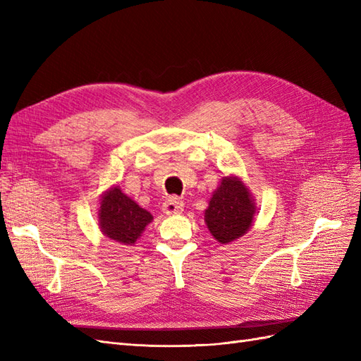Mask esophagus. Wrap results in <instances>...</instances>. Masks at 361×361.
<instances>
[{
    "mask_svg": "<svg viewBox=\"0 0 361 361\" xmlns=\"http://www.w3.org/2000/svg\"><path fill=\"white\" fill-rule=\"evenodd\" d=\"M162 211L167 215L180 214L183 211V202L178 197H170L169 200H166V203L162 204Z\"/></svg>",
    "mask_w": 361,
    "mask_h": 361,
    "instance_id": "34e87169",
    "label": "esophagus"
}]
</instances>
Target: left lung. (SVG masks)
I'll return each instance as SVG.
<instances>
[{"instance_id": "8db88e82", "label": "left lung", "mask_w": 361, "mask_h": 361, "mask_svg": "<svg viewBox=\"0 0 361 361\" xmlns=\"http://www.w3.org/2000/svg\"><path fill=\"white\" fill-rule=\"evenodd\" d=\"M255 204L238 178H223L204 211V221L218 243L227 244L243 236L253 223Z\"/></svg>"}]
</instances>
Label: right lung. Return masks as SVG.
<instances>
[{
	"instance_id": "1",
	"label": "right lung",
	"mask_w": 361,
	"mask_h": 361,
	"mask_svg": "<svg viewBox=\"0 0 361 361\" xmlns=\"http://www.w3.org/2000/svg\"><path fill=\"white\" fill-rule=\"evenodd\" d=\"M150 212L120 191L118 187L108 191L101 202L99 226L104 235L125 245L135 244L145 227L152 221Z\"/></svg>"
}]
</instances>
